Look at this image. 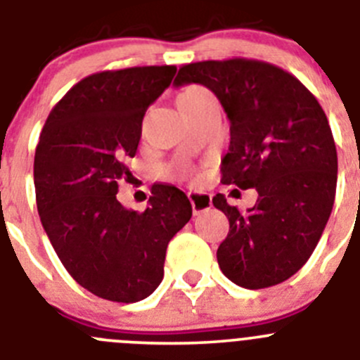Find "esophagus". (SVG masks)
I'll use <instances>...</instances> for the list:
<instances>
[{
    "instance_id": "esophagus-1",
    "label": "esophagus",
    "mask_w": 360,
    "mask_h": 360,
    "mask_svg": "<svg viewBox=\"0 0 360 360\" xmlns=\"http://www.w3.org/2000/svg\"><path fill=\"white\" fill-rule=\"evenodd\" d=\"M188 199H190L191 210H193L195 214L207 211L211 207V204H213L211 202V195L206 193V191H190V193H188Z\"/></svg>"
}]
</instances>
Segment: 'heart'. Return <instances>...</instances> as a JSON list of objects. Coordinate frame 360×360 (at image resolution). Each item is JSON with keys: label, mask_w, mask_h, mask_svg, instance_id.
<instances>
[{"label": "heart", "mask_w": 360, "mask_h": 360, "mask_svg": "<svg viewBox=\"0 0 360 360\" xmlns=\"http://www.w3.org/2000/svg\"><path fill=\"white\" fill-rule=\"evenodd\" d=\"M207 97H211V96L204 89H200V86H190V89L183 90V92L179 94V97H177V104H179V106H183V104L197 103V101L207 99Z\"/></svg>", "instance_id": "b5f03b06"}]
</instances>
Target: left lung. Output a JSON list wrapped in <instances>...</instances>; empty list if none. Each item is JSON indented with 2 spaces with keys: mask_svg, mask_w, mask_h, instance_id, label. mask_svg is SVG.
I'll use <instances>...</instances> for the list:
<instances>
[{
  "mask_svg": "<svg viewBox=\"0 0 360 360\" xmlns=\"http://www.w3.org/2000/svg\"><path fill=\"white\" fill-rule=\"evenodd\" d=\"M190 83L210 89L231 122L221 183L259 195L247 213L213 197L229 218L220 270L248 290L281 284L307 263L334 206L338 153L327 115L293 74L259 60L188 63L174 85Z\"/></svg>",
  "mask_w": 360,
  "mask_h": 360,
  "instance_id": "left-lung-1",
  "label": "left lung"
}]
</instances>
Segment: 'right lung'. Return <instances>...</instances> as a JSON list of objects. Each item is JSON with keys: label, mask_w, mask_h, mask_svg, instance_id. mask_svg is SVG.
I'll use <instances>...</instances> for the list:
<instances>
[{"label": "right lung", "mask_w": 360, "mask_h": 360, "mask_svg": "<svg viewBox=\"0 0 360 360\" xmlns=\"http://www.w3.org/2000/svg\"><path fill=\"white\" fill-rule=\"evenodd\" d=\"M174 65L103 70L72 86L49 113L33 163L42 227L70 277L104 300L149 297L163 278L169 241L191 218L184 191L154 184L146 211L117 199L129 179L150 104Z\"/></svg>", "instance_id": "right-lung-1"}]
</instances>
